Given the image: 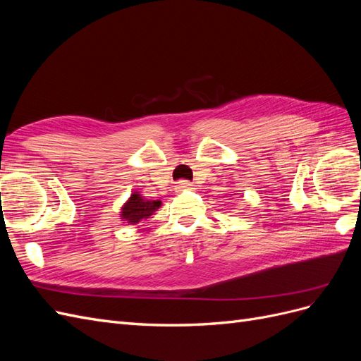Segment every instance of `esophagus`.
Masks as SVG:
<instances>
[{
	"instance_id": "1",
	"label": "esophagus",
	"mask_w": 361,
	"mask_h": 361,
	"mask_svg": "<svg viewBox=\"0 0 361 361\" xmlns=\"http://www.w3.org/2000/svg\"><path fill=\"white\" fill-rule=\"evenodd\" d=\"M191 182H188V180H180V182H178V185H176V191H183V190H191Z\"/></svg>"
}]
</instances>
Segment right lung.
<instances>
[{
  "label": "right lung",
  "mask_w": 361,
  "mask_h": 361,
  "mask_svg": "<svg viewBox=\"0 0 361 361\" xmlns=\"http://www.w3.org/2000/svg\"><path fill=\"white\" fill-rule=\"evenodd\" d=\"M161 204V200H146L138 191H134L122 206L120 216H122V221L138 224L141 220L149 218L157 209H159Z\"/></svg>",
  "instance_id": "1"
}]
</instances>
